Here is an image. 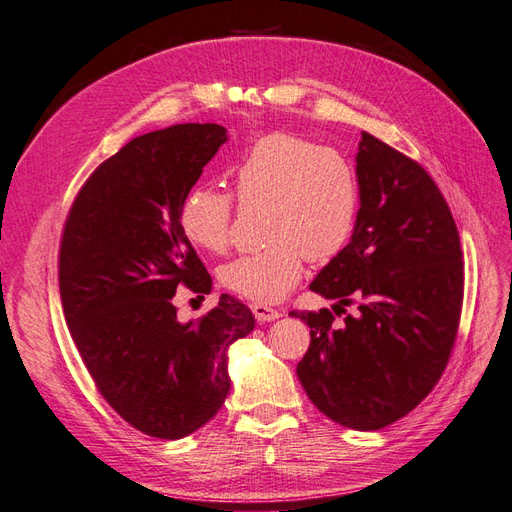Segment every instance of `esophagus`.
I'll return each mask as SVG.
<instances>
[{
  "label": "esophagus",
  "mask_w": 512,
  "mask_h": 512,
  "mask_svg": "<svg viewBox=\"0 0 512 512\" xmlns=\"http://www.w3.org/2000/svg\"><path fill=\"white\" fill-rule=\"evenodd\" d=\"M250 307H252V312H254L258 322H271V320H277V318L284 316L282 309L265 305V303H252Z\"/></svg>",
  "instance_id": "34e87169"
}]
</instances>
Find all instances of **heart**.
I'll return each instance as SVG.
<instances>
[{
    "label": "heart",
    "instance_id": "heart-1",
    "mask_svg": "<svg viewBox=\"0 0 512 512\" xmlns=\"http://www.w3.org/2000/svg\"><path fill=\"white\" fill-rule=\"evenodd\" d=\"M241 205H265L262 250L222 267V284L256 303H275L299 284L305 258L329 262L348 245L359 215V181L331 147L292 134L260 138L232 168ZM235 198L198 185L183 198L179 222L196 247L228 250Z\"/></svg>",
    "mask_w": 512,
    "mask_h": 512
}]
</instances>
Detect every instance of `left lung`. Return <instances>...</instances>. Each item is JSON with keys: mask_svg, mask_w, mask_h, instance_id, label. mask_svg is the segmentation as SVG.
<instances>
[{"mask_svg": "<svg viewBox=\"0 0 512 512\" xmlns=\"http://www.w3.org/2000/svg\"><path fill=\"white\" fill-rule=\"evenodd\" d=\"M356 177L352 239L309 286L335 305L299 314L312 342L297 376L331 421L374 431L412 412L444 374L463 260L453 213L421 164L363 132Z\"/></svg>", "mask_w": 512, "mask_h": 512, "instance_id": "obj_1", "label": "left lung"}]
</instances>
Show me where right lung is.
<instances>
[{
	"label": "right lung",
	"instance_id": "obj_1",
	"mask_svg": "<svg viewBox=\"0 0 512 512\" xmlns=\"http://www.w3.org/2000/svg\"><path fill=\"white\" fill-rule=\"evenodd\" d=\"M218 123L136 136L76 194L59 245V294L74 346L123 421L179 440L218 414L230 389L226 350L254 329L250 307L222 294L181 322L177 288L211 292L179 222L183 198L226 143Z\"/></svg>",
	"mask_w": 512,
	"mask_h": 512
}]
</instances>
